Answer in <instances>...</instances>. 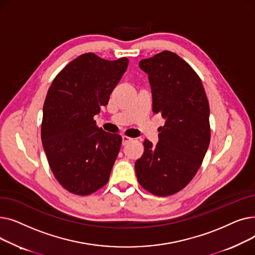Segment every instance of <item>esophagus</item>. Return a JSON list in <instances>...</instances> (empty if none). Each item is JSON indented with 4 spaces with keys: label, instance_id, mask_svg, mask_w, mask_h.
Masks as SVG:
<instances>
[{
    "label": "esophagus",
    "instance_id": "1",
    "mask_svg": "<svg viewBox=\"0 0 255 255\" xmlns=\"http://www.w3.org/2000/svg\"><path fill=\"white\" fill-rule=\"evenodd\" d=\"M131 140H132V138L129 137V136H126V135H123V136H122V144H123V145L127 144V143L130 142Z\"/></svg>",
    "mask_w": 255,
    "mask_h": 255
}]
</instances>
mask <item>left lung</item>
<instances>
[{"label":"left lung","instance_id":"obj_1","mask_svg":"<svg viewBox=\"0 0 255 255\" xmlns=\"http://www.w3.org/2000/svg\"><path fill=\"white\" fill-rule=\"evenodd\" d=\"M139 68L149 76L153 113L165 124L156 146L144 139L136 177L146 191L168 196L188 185L203 163L211 139L209 102L199 76L175 52L141 60Z\"/></svg>","mask_w":255,"mask_h":255}]
</instances>
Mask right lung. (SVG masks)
Listing matches in <instances>:
<instances>
[{
	"instance_id": "obj_1",
	"label": "right lung",
	"mask_w": 255,
	"mask_h": 255,
	"mask_svg": "<svg viewBox=\"0 0 255 255\" xmlns=\"http://www.w3.org/2000/svg\"><path fill=\"white\" fill-rule=\"evenodd\" d=\"M128 59L88 52L53 79L43 105L41 139L50 169L66 190L92 194L109 182L122 137L96 126L94 116L127 70Z\"/></svg>"
}]
</instances>
